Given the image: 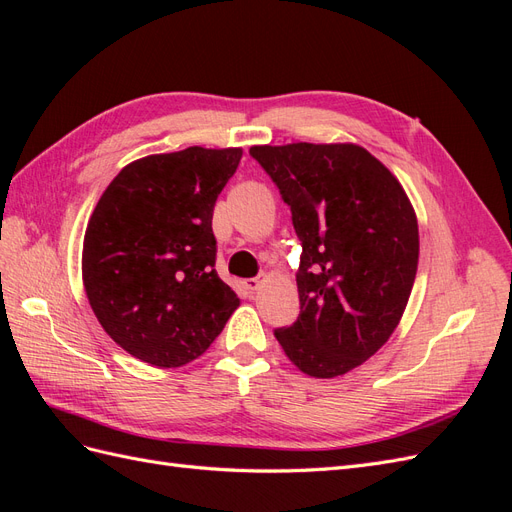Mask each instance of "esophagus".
Returning a JSON list of instances; mask_svg holds the SVG:
<instances>
[{
    "label": "esophagus",
    "instance_id": "34e87169",
    "mask_svg": "<svg viewBox=\"0 0 512 512\" xmlns=\"http://www.w3.org/2000/svg\"><path fill=\"white\" fill-rule=\"evenodd\" d=\"M262 284H265V280H262V277H250V280H245V288L247 290H258Z\"/></svg>",
    "mask_w": 512,
    "mask_h": 512
}]
</instances>
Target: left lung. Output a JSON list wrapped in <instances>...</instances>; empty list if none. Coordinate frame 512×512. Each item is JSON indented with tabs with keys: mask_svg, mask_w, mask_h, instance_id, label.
<instances>
[{
	"mask_svg": "<svg viewBox=\"0 0 512 512\" xmlns=\"http://www.w3.org/2000/svg\"><path fill=\"white\" fill-rule=\"evenodd\" d=\"M301 241V314L275 329L303 374L335 378L374 356L404 316L418 224L397 177L352 143L256 145Z\"/></svg>",
	"mask_w": 512,
	"mask_h": 512,
	"instance_id": "left-lung-1",
	"label": "left lung"
}]
</instances>
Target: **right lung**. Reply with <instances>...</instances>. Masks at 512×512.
Listing matches in <instances>:
<instances>
[{
	"instance_id": "right-lung-1",
	"label": "right lung",
	"mask_w": 512,
	"mask_h": 512,
	"mask_svg": "<svg viewBox=\"0 0 512 512\" xmlns=\"http://www.w3.org/2000/svg\"><path fill=\"white\" fill-rule=\"evenodd\" d=\"M243 149L188 147L121 168L91 213L83 284L115 344L156 367L198 359L239 297L215 271L213 207Z\"/></svg>"
}]
</instances>
